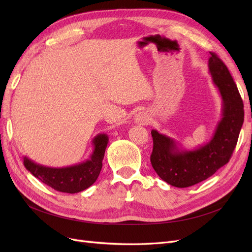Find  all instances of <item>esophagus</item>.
Returning a JSON list of instances; mask_svg holds the SVG:
<instances>
[{
    "instance_id": "obj_1",
    "label": "esophagus",
    "mask_w": 252,
    "mask_h": 252,
    "mask_svg": "<svg viewBox=\"0 0 252 252\" xmlns=\"http://www.w3.org/2000/svg\"><path fill=\"white\" fill-rule=\"evenodd\" d=\"M135 122H136V123H140L142 125L143 124L145 125V124H147L148 122H149V117L145 112H141V113L138 114V116L135 117Z\"/></svg>"
}]
</instances>
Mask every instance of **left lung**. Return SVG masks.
Segmentation results:
<instances>
[{"mask_svg":"<svg viewBox=\"0 0 252 252\" xmlns=\"http://www.w3.org/2000/svg\"><path fill=\"white\" fill-rule=\"evenodd\" d=\"M209 72L223 101L222 120L209 143L194 150H181L169 136L152 130L150 162L158 175L171 186H193L226 165L233 154L244 122V104L227 66L210 52Z\"/></svg>","mask_w":252,"mask_h":252,"instance_id":"left-lung-1","label":"left lung"}]
</instances>
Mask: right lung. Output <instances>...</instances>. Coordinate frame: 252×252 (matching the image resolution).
Wrapping results in <instances>:
<instances>
[{
  "label": "right lung",
  "mask_w": 252,
  "mask_h": 252,
  "mask_svg": "<svg viewBox=\"0 0 252 252\" xmlns=\"http://www.w3.org/2000/svg\"><path fill=\"white\" fill-rule=\"evenodd\" d=\"M107 134H97L94 139V152L86 162L64 168H50L24 157V166L36 179L60 192L77 193L90 187L102 169V161L108 144Z\"/></svg>",
  "instance_id": "1"
}]
</instances>
